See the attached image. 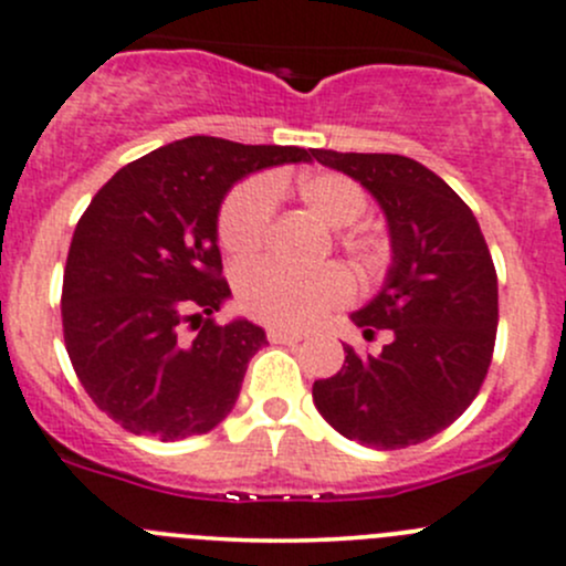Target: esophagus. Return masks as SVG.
<instances>
[{
  "instance_id": "34e87169",
  "label": "esophagus",
  "mask_w": 566,
  "mask_h": 566,
  "mask_svg": "<svg viewBox=\"0 0 566 566\" xmlns=\"http://www.w3.org/2000/svg\"><path fill=\"white\" fill-rule=\"evenodd\" d=\"M266 335H270L272 344H296V340L305 338V333H300V329H285V327H272Z\"/></svg>"
}]
</instances>
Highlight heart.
Wrapping results in <instances>:
<instances>
[{
	"label": "heart",
	"instance_id": "1",
	"mask_svg": "<svg viewBox=\"0 0 566 566\" xmlns=\"http://www.w3.org/2000/svg\"><path fill=\"white\" fill-rule=\"evenodd\" d=\"M296 195L318 222L335 231L355 226L368 206L360 184L340 172H307L296 181ZM275 203L277 187L270 178H248L228 192L217 231L220 244L233 259H250L264 248ZM360 253L371 259V244H360ZM237 291L250 316L283 327H302L349 300L352 281L335 264L300 272L275 261H259L239 272Z\"/></svg>",
	"mask_w": 566,
	"mask_h": 566
}]
</instances>
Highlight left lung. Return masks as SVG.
Segmentation results:
<instances>
[{
    "instance_id": "8db88e82",
    "label": "left lung",
    "mask_w": 566,
    "mask_h": 566,
    "mask_svg": "<svg viewBox=\"0 0 566 566\" xmlns=\"http://www.w3.org/2000/svg\"><path fill=\"white\" fill-rule=\"evenodd\" d=\"M355 178L382 209L390 266L371 302L352 313L363 335L390 329L379 355L344 346L313 405L344 438L377 451L423 443L471 407L497 329V275L465 200L421 161L399 154L313 150Z\"/></svg>"
}]
</instances>
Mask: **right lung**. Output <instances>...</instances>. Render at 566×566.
I'll use <instances>...</instances> for the list:
<instances>
[{"label": "right lung", "mask_w": 566, "mask_h": 566, "mask_svg": "<svg viewBox=\"0 0 566 566\" xmlns=\"http://www.w3.org/2000/svg\"><path fill=\"white\" fill-rule=\"evenodd\" d=\"M313 148L187 137L117 170L76 226L63 277V333L98 410L170 443L228 418L266 333L217 324L231 300L217 248L226 195L250 172L311 161ZM199 333L187 339L180 324Z\"/></svg>", "instance_id": "1"}]
</instances>
